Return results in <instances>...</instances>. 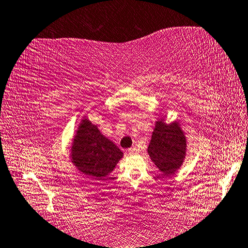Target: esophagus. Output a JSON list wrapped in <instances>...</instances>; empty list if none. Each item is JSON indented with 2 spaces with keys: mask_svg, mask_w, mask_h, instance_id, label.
<instances>
[{
  "mask_svg": "<svg viewBox=\"0 0 248 248\" xmlns=\"http://www.w3.org/2000/svg\"><path fill=\"white\" fill-rule=\"evenodd\" d=\"M127 153H128V155H134V154H136V153H137V148H136V147H131V148H128Z\"/></svg>",
  "mask_w": 248,
  "mask_h": 248,
  "instance_id": "1",
  "label": "esophagus"
}]
</instances>
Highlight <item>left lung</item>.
<instances>
[{
  "label": "left lung",
  "instance_id": "1",
  "mask_svg": "<svg viewBox=\"0 0 248 248\" xmlns=\"http://www.w3.org/2000/svg\"><path fill=\"white\" fill-rule=\"evenodd\" d=\"M186 142L180 122L167 124L162 117L155 122L147 153L159 172L167 176L177 172L184 163L187 151Z\"/></svg>",
  "mask_w": 248,
  "mask_h": 248
}]
</instances>
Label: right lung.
<instances>
[{"label":"right lung","mask_w":248,"mask_h":248,"mask_svg":"<svg viewBox=\"0 0 248 248\" xmlns=\"http://www.w3.org/2000/svg\"><path fill=\"white\" fill-rule=\"evenodd\" d=\"M122 157L123 152L102 134L97 125L83 117L70 150V159L76 170L87 178L100 181L113 172Z\"/></svg>","instance_id":"right-lung-1"}]
</instances>
